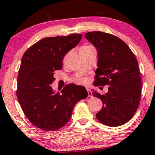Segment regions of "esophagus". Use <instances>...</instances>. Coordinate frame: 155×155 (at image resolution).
<instances>
[{
    "mask_svg": "<svg viewBox=\"0 0 155 155\" xmlns=\"http://www.w3.org/2000/svg\"><path fill=\"white\" fill-rule=\"evenodd\" d=\"M87 92H88V96L89 97H92V91L90 90V89H87Z\"/></svg>",
    "mask_w": 155,
    "mask_h": 155,
    "instance_id": "esophagus-1",
    "label": "esophagus"
}]
</instances>
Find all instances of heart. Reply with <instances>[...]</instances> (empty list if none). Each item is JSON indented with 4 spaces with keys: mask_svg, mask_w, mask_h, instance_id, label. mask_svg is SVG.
<instances>
[{
    "mask_svg": "<svg viewBox=\"0 0 155 155\" xmlns=\"http://www.w3.org/2000/svg\"><path fill=\"white\" fill-rule=\"evenodd\" d=\"M91 47H91V46H84V47L81 48V49H89V48H91ZM79 82H81V83H83V82H84V79H79Z\"/></svg>",
    "mask_w": 155,
    "mask_h": 155,
    "instance_id": "1",
    "label": "heart"
}]
</instances>
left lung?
Returning <instances> with one entry per match:
<instances>
[{
	"label": "left lung",
	"mask_w": 155,
	"mask_h": 155,
	"mask_svg": "<svg viewBox=\"0 0 155 155\" xmlns=\"http://www.w3.org/2000/svg\"><path fill=\"white\" fill-rule=\"evenodd\" d=\"M84 37L97 52L94 85L109 86L104 95L92 92V95L103 102L96 117L110 127L124 124L135 114L141 96V79L136 56L123 41L114 35L93 31Z\"/></svg>",
	"instance_id": "8db88e82"
}]
</instances>
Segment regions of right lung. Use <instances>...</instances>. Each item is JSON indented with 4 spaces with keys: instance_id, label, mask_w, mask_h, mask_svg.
<instances>
[{
    "instance_id": "add662e5",
    "label": "right lung",
    "mask_w": 155,
    "mask_h": 155,
    "mask_svg": "<svg viewBox=\"0 0 155 155\" xmlns=\"http://www.w3.org/2000/svg\"><path fill=\"white\" fill-rule=\"evenodd\" d=\"M81 34L44 38L28 48L23 54L18 77L17 96L27 118L44 130L63 127L70 120L75 105L86 98L84 87L70 84L60 92L50 85L54 71L63 66L64 56L81 39Z\"/></svg>"
}]
</instances>
